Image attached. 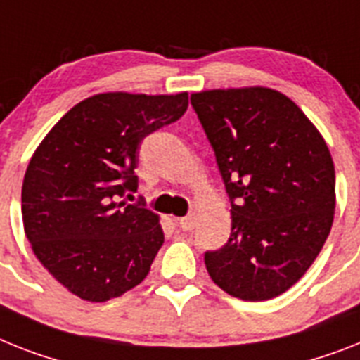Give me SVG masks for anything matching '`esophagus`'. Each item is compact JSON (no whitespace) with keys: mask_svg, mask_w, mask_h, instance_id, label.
Instances as JSON below:
<instances>
[{"mask_svg":"<svg viewBox=\"0 0 360 360\" xmlns=\"http://www.w3.org/2000/svg\"><path fill=\"white\" fill-rule=\"evenodd\" d=\"M178 226L182 228L184 231H191L195 228V215H187L182 217V219H176Z\"/></svg>","mask_w":360,"mask_h":360,"instance_id":"obj_1","label":"esophagus"}]
</instances>
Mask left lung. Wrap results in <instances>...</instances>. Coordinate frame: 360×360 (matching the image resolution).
Here are the masks:
<instances>
[{"mask_svg":"<svg viewBox=\"0 0 360 360\" xmlns=\"http://www.w3.org/2000/svg\"><path fill=\"white\" fill-rule=\"evenodd\" d=\"M231 200V233L204 261L246 302L290 289L328 239L335 165L322 134L281 91L250 86L191 94Z\"/></svg>","mask_w":360,"mask_h":360,"instance_id":"left-lung-1","label":"left lung"}]
</instances>
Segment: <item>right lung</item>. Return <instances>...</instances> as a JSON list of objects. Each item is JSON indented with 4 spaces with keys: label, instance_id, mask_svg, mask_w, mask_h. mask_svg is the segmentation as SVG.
<instances>
[{
    "label": "right lung",
    "instance_id": "obj_1",
    "mask_svg": "<svg viewBox=\"0 0 360 360\" xmlns=\"http://www.w3.org/2000/svg\"><path fill=\"white\" fill-rule=\"evenodd\" d=\"M187 105L186 91L91 95L34 150L22 186L23 228L38 261L71 294L108 302L147 278L163 245L160 217L121 198L138 189L139 143Z\"/></svg>",
    "mask_w": 360,
    "mask_h": 360
}]
</instances>
